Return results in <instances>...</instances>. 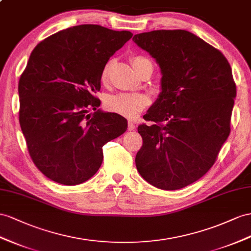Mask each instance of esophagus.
<instances>
[{
  "instance_id": "34e87169",
  "label": "esophagus",
  "mask_w": 251,
  "mask_h": 251,
  "mask_svg": "<svg viewBox=\"0 0 251 251\" xmlns=\"http://www.w3.org/2000/svg\"><path fill=\"white\" fill-rule=\"evenodd\" d=\"M134 128H136V125L133 124V122H131V121L128 122V130L131 131L134 129Z\"/></svg>"
}]
</instances>
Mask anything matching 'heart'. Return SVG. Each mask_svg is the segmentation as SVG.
<instances>
[{
	"mask_svg": "<svg viewBox=\"0 0 251 251\" xmlns=\"http://www.w3.org/2000/svg\"><path fill=\"white\" fill-rule=\"evenodd\" d=\"M149 59H146L143 56H133L131 57V64L134 70L139 72L141 67ZM111 68V62H108L102 69L101 78L105 80L109 71ZM150 98L146 94L143 93H133V92H122L118 94H113L108 96L106 100V107L108 110L111 112L118 113L122 117H125L128 119H134L142 112L144 109L150 105Z\"/></svg>",
	"mask_w": 251,
	"mask_h": 251,
	"instance_id": "1",
	"label": "heart"
}]
</instances>
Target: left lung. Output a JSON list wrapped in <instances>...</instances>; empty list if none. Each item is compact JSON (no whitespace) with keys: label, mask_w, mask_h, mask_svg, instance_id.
<instances>
[{"label":"left lung","mask_w":251,"mask_h":251,"mask_svg":"<svg viewBox=\"0 0 251 251\" xmlns=\"http://www.w3.org/2000/svg\"><path fill=\"white\" fill-rule=\"evenodd\" d=\"M132 40L162 74V91L143 117L155 124L138 127L143 144L137 170L158 189H182L212 168L229 137L232 71L221 50L188 30H152Z\"/></svg>","instance_id":"obj_1"}]
</instances>
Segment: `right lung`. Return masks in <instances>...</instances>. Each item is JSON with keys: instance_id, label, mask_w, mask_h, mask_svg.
Here are the masks:
<instances>
[{"instance_id": "obj_1", "label": "right lung", "mask_w": 251, "mask_h": 251, "mask_svg": "<svg viewBox=\"0 0 251 251\" xmlns=\"http://www.w3.org/2000/svg\"><path fill=\"white\" fill-rule=\"evenodd\" d=\"M131 37L82 24L46 38L31 52L19 80V122L31 160L50 180L87 181L100 168L102 146L126 131V119L100 111L95 93L109 58Z\"/></svg>"}]
</instances>
